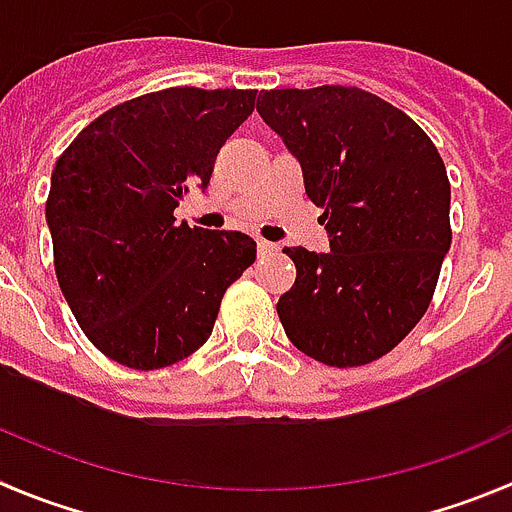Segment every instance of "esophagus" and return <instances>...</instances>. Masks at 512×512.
<instances>
[{
  "mask_svg": "<svg viewBox=\"0 0 512 512\" xmlns=\"http://www.w3.org/2000/svg\"><path fill=\"white\" fill-rule=\"evenodd\" d=\"M256 248H259V256H269V253L277 251V246H274V243H269V240H259V243H256Z\"/></svg>",
  "mask_w": 512,
  "mask_h": 512,
  "instance_id": "obj_1",
  "label": "esophagus"
}]
</instances>
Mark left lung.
<instances>
[{
  "instance_id": "left-lung-1",
  "label": "left lung",
  "mask_w": 512,
  "mask_h": 512,
  "mask_svg": "<svg viewBox=\"0 0 512 512\" xmlns=\"http://www.w3.org/2000/svg\"><path fill=\"white\" fill-rule=\"evenodd\" d=\"M261 120L301 164L329 253L282 248L295 285L277 314L295 348L327 366L390 353L426 314L450 251V183L416 122L361 88H280Z\"/></svg>"
}]
</instances>
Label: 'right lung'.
Listing matches in <instances>:
<instances>
[{"instance_id":"add662e5","label":"right lung","mask_w":512,"mask_h":512,"mask_svg":"<svg viewBox=\"0 0 512 512\" xmlns=\"http://www.w3.org/2000/svg\"><path fill=\"white\" fill-rule=\"evenodd\" d=\"M256 91L167 88L96 117L52 172L46 225L80 329L112 361L162 369L209 340L227 287L256 261L246 232L175 222L206 190Z\"/></svg>"}]
</instances>
